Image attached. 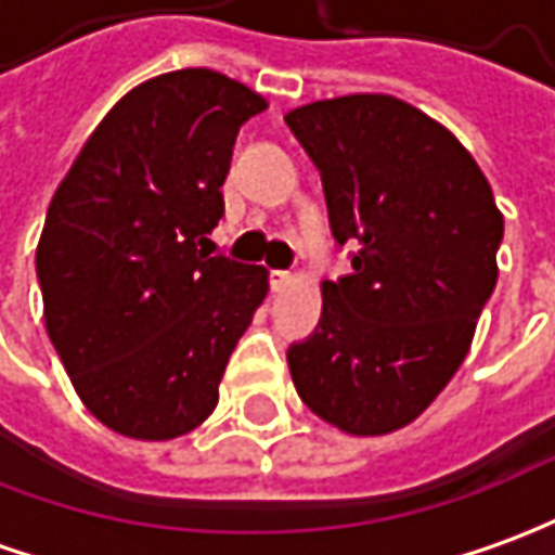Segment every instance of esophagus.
I'll list each match as a JSON object with an SVG mask.
<instances>
[{"mask_svg": "<svg viewBox=\"0 0 555 555\" xmlns=\"http://www.w3.org/2000/svg\"><path fill=\"white\" fill-rule=\"evenodd\" d=\"M292 282L294 276L288 273V270H270V288H273V292H285Z\"/></svg>", "mask_w": 555, "mask_h": 555, "instance_id": "obj_1", "label": "esophagus"}]
</instances>
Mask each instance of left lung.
<instances>
[{
  "mask_svg": "<svg viewBox=\"0 0 555 555\" xmlns=\"http://www.w3.org/2000/svg\"><path fill=\"white\" fill-rule=\"evenodd\" d=\"M322 172L352 273L322 282V319L288 346L300 401L346 435H388L465 361L499 279L501 218L477 160L437 120L386 93L285 115Z\"/></svg>",
  "mask_w": 555,
  "mask_h": 555,
  "instance_id": "1",
  "label": "left lung"
}]
</instances>
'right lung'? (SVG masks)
<instances>
[{
    "instance_id": "obj_1",
    "label": "right lung",
    "mask_w": 555,
    "mask_h": 555,
    "mask_svg": "<svg viewBox=\"0 0 555 555\" xmlns=\"http://www.w3.org/2000/svg\"><path fill=\"white\" fill-rule=\"evenodd\" d=\"M263 108L221 72L157 75L100 120L48 206L36 248L48 337L118 435L194 431L267 297L263 267L209 248L236 133Z\"/></svg>"
}]
</instances>
